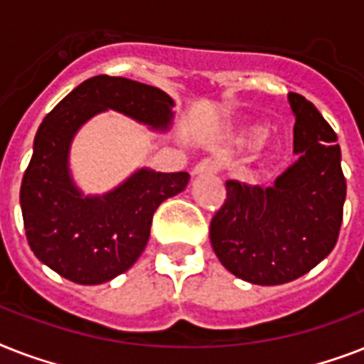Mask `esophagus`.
<instances>
[{"label": "esophagus", "mask_w": 364, "mask_h": 364, "mask_svg": "<svg viewBox=\"0 0 364 364\" xmlns=\"http://www.w3.org/2000/svg\"><path fill=\"white\" fill-rule=\"evenodd\" d=\"M217 171H219V164H217L215 160L204 159L194 166L193 173L194 176H204V173H217Z\"/></svg>", "instance_id": "obj_1"}]
</instances>
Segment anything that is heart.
Masks as SVG:
<instances>
[{
  "label": "heart",
  "instance_id": "heart-1",
  "mask_svg": "<svg viewBox=\"0 0 364 364\" xmlns=\"http://www.w3.org/2000/svg\"><path fill=\"white\" fill-rule=\"evenodd\" d=\"M260 136H262V128H260V126H249V128H243V130L240 132L238 141H255V139H259Z\"/></svg>",
  "mask_w": 364,
  "mask_h": 364
}]
</instances>
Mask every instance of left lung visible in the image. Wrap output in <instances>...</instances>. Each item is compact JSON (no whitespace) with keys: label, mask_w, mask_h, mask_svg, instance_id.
<instances>
[{"label":"left lung","mask_w":364,"mask_h":364,"mask_svg":"<svg viewBox=\"0 0 364 364\" xmlns=\"http://www.w3.org/2000/svg\"><path fill=\"white\" fill-rule=\"evenodd\" d=\"M296 160L272 187L227 181V200L211 219L210 240L230 274L255 285L304 276L338 240L346 179L338 137L316 105L289 92Z\"/></svg>","instance_id":"1"}]
</instances>
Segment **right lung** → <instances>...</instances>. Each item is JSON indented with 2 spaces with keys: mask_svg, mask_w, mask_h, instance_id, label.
I'll return each instance as SVG.
<instances>
[{
  "mask_svg": "<svg viewBox=\"0 0 364 364\" xmlns=\"http://www.w3.org/2000/svg\"><path fill=\"white\" fill-rule=\"evenodd\" d=\"M173 105L156 87L96 75L43 119L20 187L26 238L43 264L73 283L100 285L139 259L154 211L185 191L188 173L139 168L109 193L85 194L71 177L70 149L81 126L107 109L154 132H168Z\"/></svg>",
  "mask_w": 364,
  "mask_h": 364,
  "instance_id": "obj_1",
  "label": "right lung"
}]
</instances>
